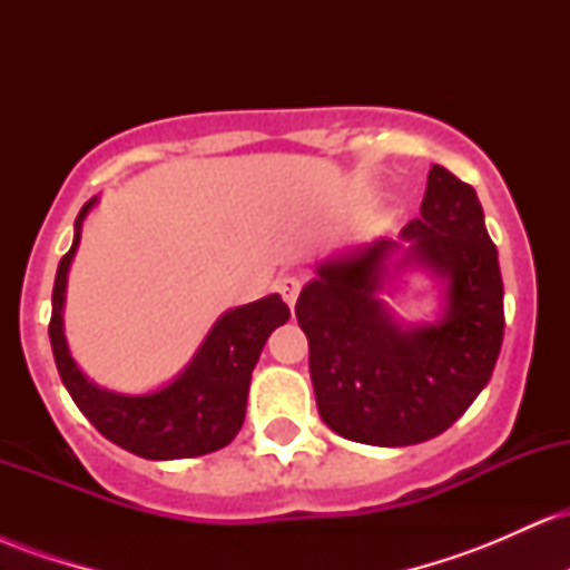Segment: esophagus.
Segmentation results:
<instances>
[{
  "label": "esophagus",
  "instance_id": "34e87169",
  "mask_svg": "<svg viewBox=\"0 0 570 570\" xmlns=\"http://www.w3.org/2000/svg\"><path fill=\"white\" fill-rule=\"evenodd\" d=\"M299 289H303V281H299V278H294V276H284V278L278 281V292H281V297H284V303L289 305V307H294V303H297Z\"/></svg>",
  "mask_w": 570,
  "mask_h": 570
}]
</instances>
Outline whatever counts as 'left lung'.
Here are the masks:
<instances>
[{
    "label": "left lung",
    "instance_id": "1",
    "mask_svg": "<svg viewBox=\"0 0 570 570\" xmlns=\"http://www.w3.org/2000/svg\"><path fill=\"white\" fill-rule=\"evenodd\" d=\"M445 281L443 316L402 327L376 299L390 257ZM297 322L322 421L345 440L407 448L450 429L480 396L503 340L499 252L474 187L431 166L421 217L399 240H375L316 267Z\"/></svg>",
    "mask_w": 570,
    "mask_h": 570
}]
</instances>
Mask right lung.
<instances>
[{
  "instance_id": "1",
  "label": "right lung",
  "mask_w": 570,
  "mask_h": 570,
  "mask_svg": "<svg viewBox=\"0 0 570 570\" xmlns=\"http://www.w3.org/2000/svg\"><path fill=\"white\" fill-rule=\"evenodd\" d=\"M96 198L82 206L75 219V244L58 263L53 286L50 345L56 367L82 415L109 442L149 461H174L214 453L235 440L246 415L252 370L276 326L286 324L289 307L278 294L222 313L200 343L193 362L171 383L149 394L128 396L98 389L71 358L63 335V299L69 265L80 246L82 222Z\"/></svg>"
}]
</instances>
